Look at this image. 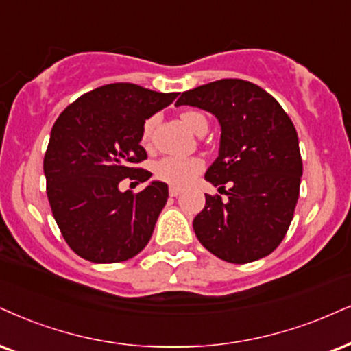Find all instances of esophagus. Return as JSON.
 Instances as JSON below:
<instances>
[{
	"mask_svg": "<svg viewBox=\"0 0 351 351\" xmlns=\"http://www.w3.org/2000/svg\"><path fill=\"white\" fill-rule=\"evenodd\" d=\"M180 192H182V190L179 187H169V195L171 197H179Z\"/></svg>",
	"mask_w": 351,
	"mask_h": 351,
	"instance_id": "esophagus-1",
	"label": "esophagus"
}]
</instances>
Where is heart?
Listing matches in <instances>:
<instances>
[{
	"label": "heart",
	"instance_id": "b5f03b06",
	"mask_svg": "<svg viewBox=\"0 0 351 351\" xmlns=\"http://www.w3.org/2000/svg\"><path fill=\"white\" fill-rule=\"evenodd\" d=\"M182 122L187 125V127L192 130V132L197 133L198 127H200L202 122H206V119L203 117L200 112L195 110H187L180 115ZM156 119L151 117L143 125V141H148L151 136V132H153ZM203 169V161L200 158H176V156H167V158L159 159L158 162L154 164V176L158 177L162 182H167L171 185H187L190 180H193L195 177L200 174Z\"/></svg>",
	"mask_w": 351,
	"mask_h": 351
}]
</instances>
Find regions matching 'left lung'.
Returning <instances> with one entry per match:
<instances>
[{
  "label": "left lung",
  "instance_id": "8db88e82",
  "mask_svg": "<svg viewBox=\"0 0 351 351\" xmlns=\"http://www.w3.org/2000/svg\"><path fill=\"white\" fill-rule=\"evenodd\" d=\"M176 106L210 112L221 127L218 158L205 180L228 198L205 193V208L193 219L198 241L231 263L267 257L287 234L300 197L302 161L295 125L270 94L244 80L185 90Z\"/></svg>",
  "mask_w": 351,
  "mask_h": 351
}]
</instances>
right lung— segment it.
Here are the masks:
<instances>
[{
    "label": "right lung",
    "instance_id": "right-lung-1",
    "mask_svg": "<svg viewBox=\"0 0 351 351\" xmlns=\"http://www.w3.org/2000/svg\"><path fill=\"white\" fill-rule=\"evenodd\" d=\"M176 97L130 83L106 84L56 119L43 158L47 197L64 241L80 257L123 262L149 242L169 190L136 167L148 158L140 145L143 125ZM125 176L149 185L140 194L120 193Z\"/></svg>",
    "mask_w": 351,
    "mask_h": 351
}]
</instances>
